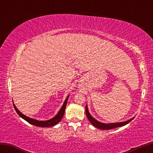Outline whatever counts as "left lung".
<instances>
[{
    "label": "left lung",
    "mask_w": 153,
    "mask_h": 153,
    "mask_svg": "<svg viewBox=\"0 0 153 153\" xmlns=\"http://www.w3.org/2000/svg\"><path fill=\"white\" fill-rule=\"evenodd\" d=\"M85 112H86V116L87 117V118L90 121V122L92 123V125L93 126H95V128H99L100 129H111L115 128H118V127L120 126H125L126 124L131 122V120L134 118H132L131 119H129L127 121L125 122H116V123H102L100 122H99L98 120H97L95 119L91 115V114L89 112L88 110V107H87V105L85 106Z\"/></svg>",
    "instance_id": "left-lung-1"
}]
</instances>
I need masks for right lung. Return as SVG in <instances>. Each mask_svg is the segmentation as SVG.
<instances>
[{
	"label": "right lung",
	"mask_w": 153,
	"mask_h": 153,
	"mask_svg": "<svg viewBox=\"0 0 153 153\" xmlns=\"http://www.w3.org/2000/svg\"><path fill=\"white\" fill-rule=\"evenodd\" d=\"M69 95H68L66 99H65L64 102L63 103L62 106L60 108V109L59 110V111L56 114V115L54 116L53 118H52L51 119H49L48 120H38L36 119H33L30 118L27 116L24 115V114H22L19 110L16 108V106H15V105H14V108L16 110V112L18 113V114L22 118H23L24 120H25V121H27L28 123H31V124L35 126H38V127H43V128H49V127L53 126L54 125L57 124L58 123H59L60 120L62 118V117L64 114V112H65V109H66V106L67 105V101H68V99L69 98Z\"/></svg>",
	"instance_id": "1"
}]
</instances>
